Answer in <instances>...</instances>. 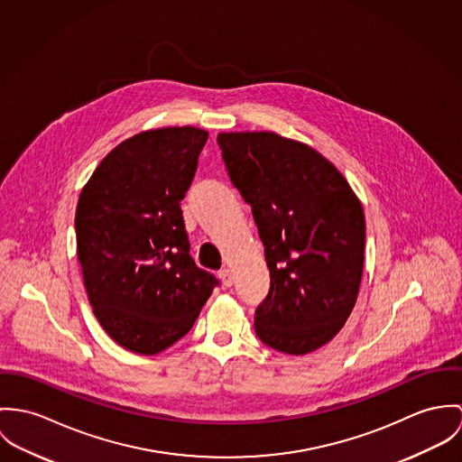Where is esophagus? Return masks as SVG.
Returning a JSON list of instances; mask_svg holds the SVG:
<instances>
[{"label": "esophagus", "instance_id": "1", "mask_svg": "<svg viewBox=\"0 0 462 462\" xmlns=\"http://www.w3.org/2000/svg\"><path fill=\"white\" fill-rule=\"evenodd\" d=\"M219 280H221V283H223L225 287H232V283H234V274H232V271H230V269H221V271H219Z\"/></svg>", "mask_w": 462, "mask_h": 462}]
</instances>
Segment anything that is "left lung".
Listing matches in <instances>:
<instances>
[{"label": "left lung", "instance_id": "8db88e82", "mask_svg": "<svg viewBox=\"0 0 462 462\" xmlns=\"http://www.w3.org/2000/svg\"><path fill=\"white\" fill-rule=\"evenodd\" d=\"M230 180L252 206L271 274L256 337L303 356L344 328L358 300L365 214L340 170L273 131L219 133Z\"/></svg>", "mask_w": 462, "mask_h": 462}]
</instances>
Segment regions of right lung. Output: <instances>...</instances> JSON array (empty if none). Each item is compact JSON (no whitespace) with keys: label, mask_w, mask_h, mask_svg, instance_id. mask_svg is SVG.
Wrapping results in <instances>:
<instances>
[{"label":"right lung","mask_w":462,"mask_h":462,"mask_svg":"<svg viewBox=\"0 0 462 462\" xmlns=\"http://www.w3.org/2000/svg\"><path fill=\"white\" fill-rule=\"evenodd\" d=\"M208 133L168 125L118 143L83 186L76 245L88 301L124 349L154 356L195 324L214 285L189 255L180 200Z\"/></svg>","instance_id":"right-lung-1"}]
</instances>
